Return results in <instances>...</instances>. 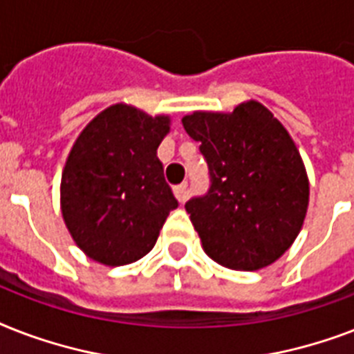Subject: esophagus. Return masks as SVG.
Segmentation results:
<instances>
[{"label":"esophagus","mask_w":354,"mask_h":354,"mask_svg":"<svg viewBox=\"0 0 354 354\" xmlns=\"http://www.w3.org/2000/svg\"><path fill=\"white\" fill-rule=\"evenodd\" d=\"M174 196H176L180 204H183V202L187 200V183H180V185H176V187H174Z\"/></svg>","instance_id":"esophagus-1"}]
</instances>
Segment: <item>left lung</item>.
I'll list each match as a JSON object with an SVG mask.
<instances>
[{
	"label": "left lung",
	"instance_id": "left-lung-1",
	"mask_svg": "<svg viewBox=\"0 0 354 354\" xmlns=\"http://www.w3.org/2000/svg\"><path fill=\"white\" fill-rule=\"evenodd\" d=\"M182 122L209 169L207 193L185 204L205 253L233 270L272 264L297 236L308 205L307 172L285 127L255 101Z\"/></svg>",
	"mask_w": 354,
	"mask_h": 354
}]
</instances>
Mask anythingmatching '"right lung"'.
Instances as JSON below:
<instances>
[{
  "mask_svg": "<svg viewBox=\"0 0 354 354\" xmlns=\"http://www.w3.org/2000/svg\"><path fill=\"white\" fill-rule=\"evenodd\" d=\"M167 132L169 118L115 104L73 145L62 172V215L93 261L121 266L147 255L178 207L158 158Z\"/></svg>",
  "mask_w": 354,
  "mask_h": 354,
  "instance_id": "right-lung-1",
  "label": "right lung"
}]
</instances>
